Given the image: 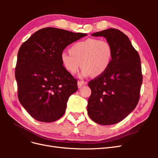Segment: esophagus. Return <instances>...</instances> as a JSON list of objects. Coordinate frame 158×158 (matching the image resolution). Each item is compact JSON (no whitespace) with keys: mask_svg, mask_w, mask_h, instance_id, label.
Masks as SVG:
<instances>
[{"mask_svg":"<svg viewBox=\"0 0 158 158\" xmlns=\"http://www.w3.org/2000/svg\"><path fill=\"white\" fill-rule=\"evenodd\" d=\"M86 84H87L86 82H84V81H83V80H79L78 82V87L79 88H82V86H83V85H85Z\"/></svg>","mask_w":158,"mask_h":158,"instance_id":"1","label":"esophagus"}]
</instances>
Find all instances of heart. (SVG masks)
<instances>
[{"mask_svg":"<svg viewBox=\"0 0 158 158\" xmlns=\"http://www.w3.org/2000/svg\"><path fill=\"white\" fill-rule=\"evenodd\" d=\"M113 49L110 43L97 38H88L76 43L70 52L64 51L60 58L64 67L72 74L79 70L81 65L83 76H98L106 72L111 63Z\"/></svg>","mask_w":158,"mask_h":158,"instance_id":"b5f03b06","label":"heart"}]
</instances>
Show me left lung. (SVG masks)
I'll return each instance as SVG.
<instances>
[{
	"mask_svg": "<svg viewBox=\"0 0 158 158\" xmlns=\"http://www.w3.org/2000/svg\"><path fill=\"white\" fill-rule=\"evenodd\" d=\"M103 36L113 49L111 63L105 73L89 81L92 90L88 113L95 123L114 125L127 117L139 101L142 83L139 54L125 33L114 28L94 33Z\"/></svg>",
	"mask_w": 158,
	"mask_h": 158,
	"instance_id": "left-lung-1",
	"label": "left lung"
}]
</instances>
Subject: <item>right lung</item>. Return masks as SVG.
Instances as JSON below:
<instances>
[{
    "label": "right lung",
    "instance_id": "add662e5",
    "mask_svg": "<svg viewBox=\"0 0 158 158\" xmlns=\"http://www.w3.org/2000/svg\"><path fill=\"white\" fill-rule=\"evenodd\" d=\"M86 33L55 27L37 31L21 45L15 70L19 101L37 121L54 122L63 115L77 80L63 66L61 53Z\"/></svg>",
    "mask_w": 158,
    "mask_h": 158
}]
</instances>
